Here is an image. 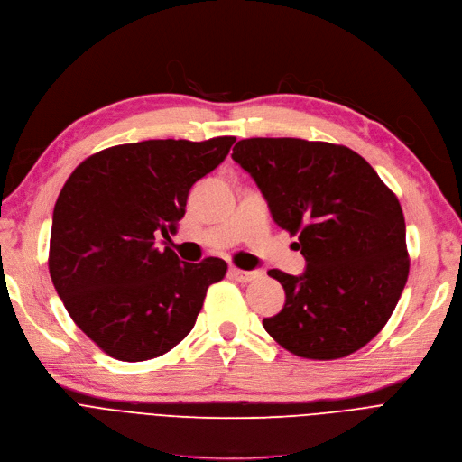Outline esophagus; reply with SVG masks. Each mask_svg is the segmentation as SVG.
Returning <instances> with one entry per match:
<instances>
[{
	"instance_id": "obj_1",
	"label": "esophagus",
	"mask_w": 462,
	"mask_h": 462,
	"mask_svg": "<svg viewBox=\"0 0 462 462\" xmlns=\"http://www.w3.org/2000/svg\"><path fill=\"white\" fill-rule=\"evenodd\" d=\"M229 275L238 281V282H252L262 277V269H252V272H245V269H238V267H233L229 269Z\"/></svg>"
}]
</instances>
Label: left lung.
Here are the masks:
<instances>
[{"mask_svg":"<svg viewBox=\"0 0 462 462\" xmlns=\"http://www.w3.org/2000/svg\"><path fill=\"white\" fill-rule=\"evenodd\" d=\"M267 200L275 224L298 235L306 272L269 269L286 294L263 328L291 354L338 359L388 323L407 275L400 200L363 156L344 145L252 137L233 147Z\"/></svg>","mask_w":462,"mask_h":462,"instance_id":"obj_1","label":"left lung"}]
</instances>
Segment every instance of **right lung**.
Returning a JSON list of instances; mask_svg holds the SVG:
<instances>
[{"label": "right lung", "mask_w": 462, "mask_h": 462, "mask_svg": "<svg viewBox=\"0 0 462 462\" xmlns=\"http://www.w3.org/2000/svg\"><path fill=\"white\" fill-rule=\"evenodd\" d=\"M235 137L151 139L95 152L53 210L50 273L72 321L105 354L147 361L178 346L227 263L181 262L170 238L189 190L226 161Z\"/></svg>", "instance_id": "obj_1"}]
</instances>
